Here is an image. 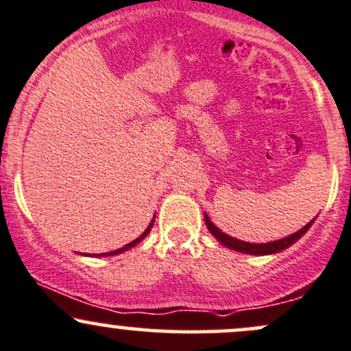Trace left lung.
Instances as JSON below:
<instances>
[{"instance_id":"1","label":"left lung","mask_w":351,"mask_h":351,"mask_svg":"<svg viewBox=\"0 0 351 351\" xmlns=\"http://www.w3.org/2000/svg\"><path fill=\"white\" fill-rule=\"evenodd\" d=\"M315 218L311 219L310 223H306L305 226H303L302 230H298V232L290 234V237H285L282 240H275V241H268V243H248V241H241V240H237V238L230 237V234L223 233L221 230L218 228L217 225H215L213 221H211L210 217L205 213V223H206V228L208 232L213 234L215 238L221 243L223 246H226V248L230 250H234V252H240V253H246V255H256V256H263V255H275V253H280L283 252V250H287L288 246H291L296 241L300 240V238L303 237L308 232V228H310L311 225H313Z\"/></svg>"}]
</instances>
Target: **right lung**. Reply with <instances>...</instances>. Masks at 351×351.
Returning a JSON list of instances; mask_svg holds the SVG:
<instances>
[{
    "mask_svg": "<svg viewBox=\"0 0 351 351\" xmlns=\"http://www.w3.org/2000/svg\"><path fill=\"white\" fill-rule=\"evenodd\" d=\"M153 223H155V217H153V219H152V223H149L148 225V228L145 230L143 232V234H140V237L136 238V240H133L132 243H128V245H125L123 246V248H118V250H114V252H110V253H99V255H88V256H113V255H119V253H125V252H128L130 248H133V246H136L138 243H140L141 240H145L146 237H148V233H149V230H152V226H153ZM86 256V255H84Z\"/></svg>",
    "mask_w": 351,
    "mask_h": 351,
    "instance_id": "1",
    "label": "right lung"
}]
</instances>
